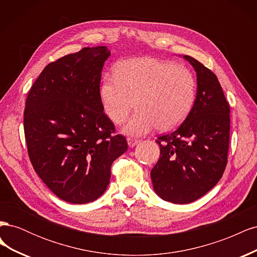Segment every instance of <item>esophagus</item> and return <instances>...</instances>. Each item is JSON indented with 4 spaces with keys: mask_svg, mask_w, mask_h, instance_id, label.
I'll use <instances>...</instances> for the list:
<instances>
[{
    "mask_svg": "<svg viewBox=\"0 0 257 257\" xmlns=\"http://www.w3.org/2000/svg\"><path fill=\"white\" fill-rule=\"evenodd\" d=\"M127 145H128V147L130 148H133V147H135L136 145H138L139 144V141L138 139H135V138H132V137H128L127 139Z\"/></svg>",
    "mask_w": 257,
    "mask_h": 257,
    "instance_id": "obj_1",
    "label": "esophagus"
}]
</instances>
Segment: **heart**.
Here are the masks:
<instances>
[{"label":"heart","mask_w":257,"mask_h":257,"mask_svg":"<svg viewBox=\"0 0 257 257\" xmlns=\"http://www.w3.org/2000/svg\"><path fill=\"white\" fill-rule=\"evenodd\" d=\"M99 97L105 113L115 124L137 106L122 131L142 136L155 127L169 131L180 125L195 102L196 80L189 69L174 62L134 58L120 62L115 75H104Z\"/></svg>","instance_id":"heart-1"}]
</instances>
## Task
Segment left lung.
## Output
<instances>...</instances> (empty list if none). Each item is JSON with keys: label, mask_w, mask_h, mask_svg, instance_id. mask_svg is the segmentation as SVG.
Wrapping results in <instances>:
<instances>
[{"label": "left lung", "mask_w": 257, "mask_h": 257, "mask_svg": "<svg viewBox=\"0 0 257 257\" xmlns=\"http://www.w3.org/2000/svg\"><path fill=\"white\" fill-rule=\"evenodd\" d=\"M197 77L196 98L183 123L160 136V159L151 170L154 192L173 204H189L219 182L227 164L229 105L217 77L183 56Z\"/></svg>", "instance_id": "left-lung-1"}]
</instances>
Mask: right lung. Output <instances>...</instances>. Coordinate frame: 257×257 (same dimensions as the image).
Masks as SVG:
<instances>
[{"instance_id": "obj_1", "label": "right lung", "mask_w": 257, "mask_h": 257, "mask_svg": "<svg viewBox=\"0 0 257 257\" xmlns=\"http://www.w3.org/2000/svg\"><path fill=\"white\" fill-rule=\"evenodd\" d=\"M110 51L85 47L48 64L31 88L25 135L31 163L62 200L88 204L103 195L112 162L127 150L104 113L99 83Z\"/></svg>"}]
</instances>
